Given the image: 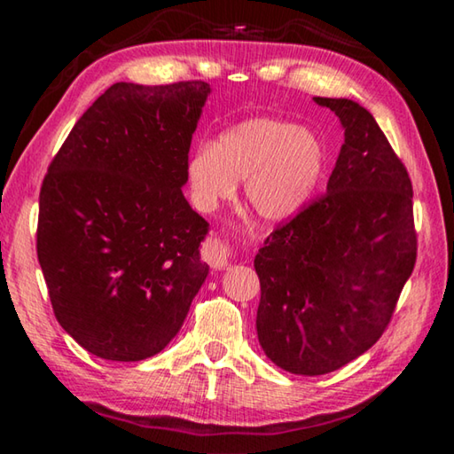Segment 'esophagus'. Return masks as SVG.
I'll list each match as a JSON object with an SVG mask.
<instances>
[{
    "instance_id": "34e87169",
    "label": "esophagus",
    "mask_w": 454,
    "mask_h": 454,
    "mask_svg": "<svg viewBox=\"0 0 454 454\" xmlns=\"http://www.w3.org/2000/svg\"><path fill=\"white\" fill-rule=\"evenodd\" d=\"M202 256L212 268H216V270H224V268H228V264L232 262L234 250L232 246H230L226 240H222V238H210V240L204 244Z\"/></svg>"
}]
</instances>
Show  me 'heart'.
Listing matches in <instances>:
<instances>
[{
	"label": "heart",
	"instance_id": "1",
	"mask_svg": "<svg viewBox=\"0 0 454 454\" xmlns=\"http://www.w3.org/2000/svg\"><path fill=\"white\" fill-rule=\"evenodd\" d=\"M317 136L290 121L252 118L226 129L214 145H200L188 162V180L202 206L232 196L244 180L248 208L280 222L302 208L325 170Z\"/></svg>",
	"mask_w": 454,
	"mask_h": 454
}]
</instances>
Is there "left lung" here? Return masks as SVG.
I'll return each instance as SVG.
<instances>
[{
    "label": "left lung",
    "mask_w": 454,
    "mask_h": 454,
    "mask_svg": "<svg viewBox=\"0 0 454 454\" xmlns=\"http://www.w3.org/2000/svg\"><path fill=\"white\" fill-rule=\"evenodd\" d=\"M314 102L344 128L326 192L254 258L260 347L306 376L338 371L379 340L417 262L412 184L372 114L347 98Z\"/></svg>",
    "instance_id": "obj_1"
}]
</instances>
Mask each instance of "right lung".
I'll return each mask as SVG.
<instances>
[{"mask_svg": "<svg viewBox=\"0 0 454 454\" xmlns=\"http://www.w3.org/2000/svg\"><path fill=\"white\" fill-rule=\"evenodd\" d=\"M210 86L107 88L53 156L37 260L61 328L91 355L134 363L182 328L208 264V222L182 194Z\"/></svg>", "mask_w": 454, "mask_h": 454, "instance_id": "add662e5", "label": "right lung"}]
</instances>
